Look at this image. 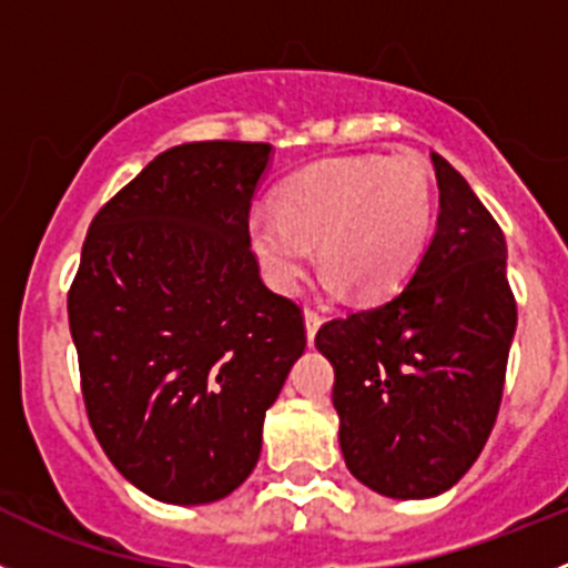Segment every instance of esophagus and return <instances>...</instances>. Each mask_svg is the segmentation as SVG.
<instances>
[{"label":"esophagus","instance_id":"1","mask_svg":"<svg viewBox=\"0 0 568 568\" xmlns=\"http://www.w3.org/2000/svg\"><path fill=\"white\" fill-rule=\"evenodd\" d=\"M322 327V316L316 311H305V336H308V344H314L316 331Z\"/></svg>","mask_w":568,"mask_h":568}]
</instances>
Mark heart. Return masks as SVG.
<instances>
[{
    "label": "heart",
    "mask_w": 568,
    "mask_h": 568,
    "mask_svg": "<svg viewBox=\"0 0 568 568\" xmlns=\"http://www.w3.org/2000/svg\"><path fill=\"white\" fill-rule=\"evenodd\" d=\"M432 226L426 164L400 153L311 164L280 187L277 212L248 215L246 235L260 274L277 294L300 288L316 243L327 291L384 300L417 272Z\"/></svg>",
    "instance_id": "obj_1"
}]
</instances>
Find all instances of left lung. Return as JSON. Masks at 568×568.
I'll list each match as a JSON object with an SVG mask.
<instances>
[{"label":"left lung","mask_w":568,"mask_h":568,"mask_svg":"<svg viewBox=\"0 0 568 568\" xmlns=\"http://www.w3.org/2000/svg\"><path fill=\"white\" fill-rule=\"evenodd\" d=\"M439 215L420 266L369 311L316 333L331 362L349 474L389 499L452 490L485 448L516 336L507 243L474 190L432 153Z\"/></svg>","instance_id":"8db88e82"}]
</instances>
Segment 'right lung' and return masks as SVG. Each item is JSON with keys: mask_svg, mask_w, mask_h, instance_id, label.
<instances>
[{"mask_svg": "<svg viewBox=\"0 0 568 568\" xmlns=\"http://www.w3.org/2000/svg\"><path fill=\"white\" fill-rule=\"evenodd\" d=\"M263 142L159 153L89 226L69 331L94 437L164 505H210L246 481L263 420L305 349L294 302L263 285L248 210Z\"/></svg>", "mask_w": 568, "mask_h": 568, "instance_id": "obj_1", "label": "right lung"}]
</instances>
